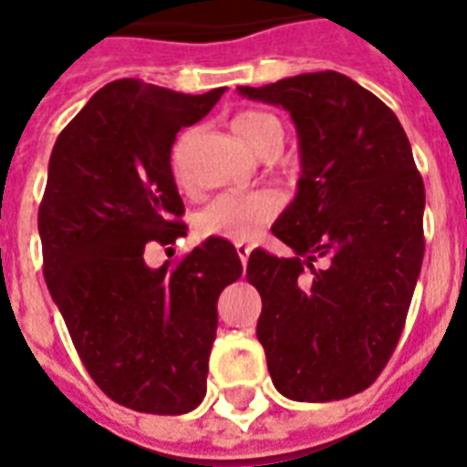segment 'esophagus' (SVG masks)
Masks as SVG:
<instances>
[{"mask_svg": "<svg viewBox=\"0 0 467 467\" xmlns=\"http://www.w3.org/2000/svg\"><path fill=\"white\" fill-rule=\"evenodd\" d=\"M234 249H237V256H240V262L247 264L249 254H252V247H249V244H244V242H237V244H234Z\"/></svg>", "mask_w": 467, "mask_h": 467, "instance_id": "obj_1", "label": "esophagus"}]
</instances>
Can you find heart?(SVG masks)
<instances>
[{
	"mask_svg": "<svg viewBox=\"0 0 467 467\" xmlns=\"http://www.w3.org/2000/svg\"><path fill=\"white\" fill-rule=\"evenodd\" d=\"M234 133L249 150L259 152L269 142L284 140V128L274 113L242 111L233 119ZM278 211V198L271 191L223 193L213 198L196 215V230L203 237H223L233 242H249Z\"/></svg>",
	"mask_w": 467,
	"mask_h": 467,
	"instance_id": "b5f03b06",
	"label": "heart"
}]
</instances>
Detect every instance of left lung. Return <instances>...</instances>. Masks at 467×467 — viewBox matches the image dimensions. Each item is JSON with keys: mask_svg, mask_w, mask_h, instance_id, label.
I'll list each match as a JSON object with an SVG mask.
<instances>
[{"mask_svg": "<svg viewBox=\"0 0 467 467\" xmlns=\"http://www.w3.org/2000/svg\"><path fill=\"white\" fill-rule=\"evenodd\" d=\"M237 91L284 106L300 140L298 193L271 227L293 256L254 249L247 264L271 380L298 402L351 398L390 361L420 278L412 148L376 94L332 69Z\"/></svg>", "mask_w": 467, "mask_h": 467, "instance_id": "8db88e82", "label": "left lung"}]
</instances>
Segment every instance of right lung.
<instances>
[{
  "mask_svg": "<svg viewBox=\"0 0 467 467\" xmlns=\"http://www.w3.org/2000/svg\"><path fill=\"white\" fill-rule=\"evenodd\" d=\"M223 91L116 79L65 126L47 164L38 208L47 291L94 383L135 412L201 405L218 298L242 276L237 249L220 237L176 266L145 264L150 244L186 234L171 145Z\"/></svg>",
  "mask_w": 467,
  "mask_h": 467,
  "instance_id": "1",
  "label": "right lung"
}]
</instances>
